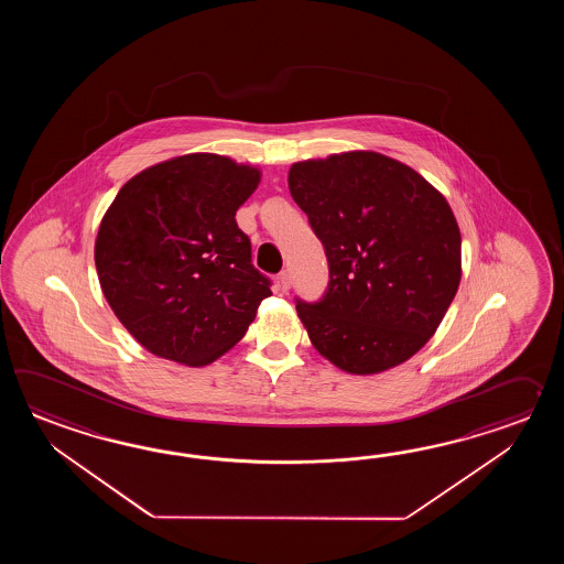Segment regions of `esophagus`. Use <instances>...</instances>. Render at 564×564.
<instances>
[{
	"instance_id": "34e87169",
	"label": "esophagus",
	"mask_w": 564,
	"mask_h": 564,
	"mask_svg": "<svg viewBox=\"0 0 564 564\" xmlns=\"http://www.w3.org/2000/svg\"><path fill=\"white\" fill-rule=\"evenodd\" d=\"M278 286L282 288L284 292L290 290V286H292V276H290V272H288V270L278 274Z\"/></svg>"
}]
</instances>
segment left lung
<instances>
[{"label": "left lung", "mask_w": 564, "mask_h": 564, "mask_svg": "<svg viewBox=\"0 0 564 564\" xmlns=\"http://www.w3.org/2000/svg\"><path fill=\"white\" fill-rule=\"evenodd\" d=\"M288 187L328 260L323 299L296 300L314 348L350 375L411 359L462 280V236L444 195L375 151L294 163Z\"/></svg>", "instance_id": "obj_1"}]
</instances>
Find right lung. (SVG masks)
I'll use <instances>...</instances> for the list:
<instances>
[{
  "instance_id": "1",
  "label": "right lung",
  "mask_w": 564,
  "mask_h": 564,
  "mask_svg": "<svg viewBox=\"0 0 564 564\" xmlns=\"http://www.w3.org/2000/svg\"><path fill=\"white\" fill-rule=\"evenodd\" d=\"M260 177L229 156L189 153L120 187L98 228L96 272L110 308L149 352L205 367L246 335L272 294L236 224Z\"/></svg>"
}]
</instances>
